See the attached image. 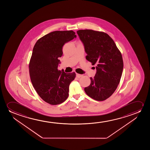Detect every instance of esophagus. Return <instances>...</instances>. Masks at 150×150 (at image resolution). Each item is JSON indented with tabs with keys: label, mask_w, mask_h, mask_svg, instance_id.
Here are the masks:
<instances>
[{
	"label": "esophagus",
	"mask_w": 150,
	"mask_h": 150,
	"mask_svg": "<svg viewBox=\"0 0 150 150\" xmlns=\"http://www.w3.org/2000/svg\"><path fill=\"white\" fill-rule=\"evenodd\" d=\"M82 75H81V74H76V77H77V78H80V77H82Z\"/></svg>",
	"instance_id": "34e87169"
}]
</instances>
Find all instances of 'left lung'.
Returning <instances> with one entry per match:
<instances>
[{
  "mask_svg": "<svg viewBox=\"0 0 150 150\" xmlns=\"http://www.w3.org/2000/svg\"><path fill=\"white\" fill-rule=\"evenodd\" d=\"M77 33L83 43L86 59L96 64V73L91 84L84 88L86 94L103 101L113 94L119 84L123 71L121 53L107 33L92 30H80Z\"/></svg>",
  "mask_w": 150,
  "mask_h": 150,
  "instance_id": "1",
  "label": "left lung"
}]
</instances>
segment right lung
Here are the masks:
<instances>
[{
	"label": "right lung",
	"mask_w": 150,
	"mask_h": 150,
	"mask_svg": "<svg viewBox=\"0 0 150 150\" xmlns=\"http://www.w3.org/2000/svg\"><path fill=\"white\" fill-rule=\"evenodd\" d=\"M74 31H56L37 40L29 63L31 82L41 98L52 105L64 102L69 96V86L76 74L58 70V58L62 55V47L76 38Z\"/></svg>",
	"instance_id": "1"
}]
</instances>
